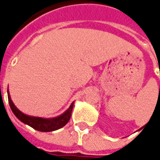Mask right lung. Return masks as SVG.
<instances>
[{
  "instance_id": "obj_1",
  "label": "right lung",
  "mask_w": 160,
  "mask_h": 160,
  "mask_svg": "<svg viewBox=\"0 0 160 160\" xmlns=\"http://www.w3.org/2000/svg\"><path fill=\"white\" fill-rule=\"evenodd\" d=\"M8 103L10 108L13 112V114L16 116V118L21 121L22 122L29 125L38 131L51 132V131L59 129L61 128H62L63 126H65L68 122V121L70 120V118H71L73 103H72V104L70 105V107L68 109L66 112H64L62 115H61L58 118L45 119V118H36V117H30L27 115L23 114L21 111H19L16 108L15 105L12 103V101L11 100L8 91Z\"/></svg>"
}]
</instances>
